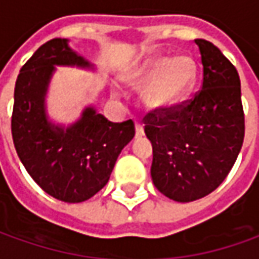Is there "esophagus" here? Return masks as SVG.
I'll list each match as a JSON object with an SVG mask.
<instances>
[{
  "label": "esophagus",
  "instance_id": "obj_1",
  "mask_svg": "<svg viewBox=\"0 0 259 259\" xmlns=\"http://www.w3.org/2000/svg\"><path fill=\"white\" fill-rule=\"evenodd\" d=\"M144 126L141 122H135V137L137 138H141V137H144Z\"/></svg>",
  "mask_w": 259,
  "mask_h": 259
}]
</instances>
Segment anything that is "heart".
Segmentation results:
<instances>
[{"instance_id":"b5f03b06","label":"heart","mask_w":259,"mask_h":259,"mask_svg":"<svg viewBox=\"0 0 259 259\" xmlns=\"http://www.w3.org/2000/svg\"><path fill=\"white\" fill-rule=\"evenodd\" d=\"M197 66L190 56H156L149 59L134 77L137 89H145V103L153 108L179 104L193 92Z\"/></svg>"}]
</instances>
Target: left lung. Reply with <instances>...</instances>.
<instances>
[{
	"label": "left lung",
	"instance_id": "obj_1",
	"mask_svg": "<svg viewBox=\"0 0 259 259\" xmlns=\"http://www.w3.org/2000/svg\"><path fill=\"white\" fill-rule=\"evenodd\" d=\"M194 42L203 65L200 92L144 117L153 151V185L181 203L201 199L222 185L241 151L245 131L237 69L211 42Z\"/></svg>",
	"mask_w": 259,
	"mask_h": 259
}]
</instances>
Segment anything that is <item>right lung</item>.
<instances>
[{
	"mask_svg": "<svg viewBox=\"0 0 259 259\" xmlns=\"http://www.w3.org/2000/svg\"><path fill=\"white\" fill-rule=\"evenodd\" d=\"M55 66L93 69L67 39L56 37L42 45L18 74L12 140L22 165L42 190L58 200L80 203L106 186L135 126L133 119L111 122L92 106L72 125L49 121L45 97Z\"/></svg>",
	"mask_w": 259,
	"mask_h": 259,
	"instance_id": "right-lung-1",
	"label": "right lung"
}]
</instances>
